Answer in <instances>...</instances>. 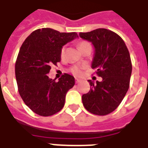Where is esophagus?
Masks as SVG:
<instances>
[{
    "mask_svg": "<svg viewBox=\"0 0 148 148\" xmlns=\"http://www.w3.org/2000/svg\"><path fill=\"white\" fill-rule=\"evenodd\" d=\"M80 81V79H78V78H75V82L77 83H77H79Z\"/></svg>",
    "mask_w": 148,
    "mask_h": 148,
    "instance_id": "34e87169",
    "label": "esophagus"
}]
</instances>
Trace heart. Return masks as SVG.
Returning <instances> with one entry per match:
<instances>
[{
    "instance_id": "obj_1",
    "label": "heart",
    "mask_w": 148,
    "mask_h": 148,
    "mask_svg": "<svg viewBox=\"0 0 148 148\" xmlns=\"http://www.w3.org/2000/svg\"><path fill=\"white\" fill-rule=\"evenodd\" d=\"M89 45H90V44H89L88 42H80L78 45H79V49L81 50L83 48H84L85 46ZM64 50H65V49H64V47H63L62 49V50H61V55H62V56H63L64 54ZM71 72L74 74H75V75H80V74H81V69H80V68L77 67V66H75V67H73V68H71Z\"/></svg>"
}]
</instances>
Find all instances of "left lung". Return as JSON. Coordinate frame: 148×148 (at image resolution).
<instances>
[{
    "label": "left lung",
    "mask_w": 148,
    "mask_h": 148,
    "mask_svg": "<svg viewBox=\"0 0 148 148\" xmlns=\"http://www.w3.org/2000/svg\"><path fill=\"white\" fill-rule=\"evenodd\" d=\"M81 39L94 47L91 68L102 81L89 80L90 90L82 96L85 109L91 113L106 116L119 106L129 87L132 65L130 54L121 37L106 29L80 32Z\"/></svg>",
    "instance_id": "obj_1"
}]
</instances>
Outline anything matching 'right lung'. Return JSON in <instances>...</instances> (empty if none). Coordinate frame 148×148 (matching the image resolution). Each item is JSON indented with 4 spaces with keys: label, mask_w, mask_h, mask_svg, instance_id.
I'll return each instance as SVG.
<instances>
[{
    "label": "right lung",
    "mask_w": 148,
    "mask_h": 148,
    "mask_svg": "<svg viewBox=\"0 0 148 148\" xmlns=\"http://www.w3.org/2000/svg\"><path fill=\"white\" fill-rule=\"evenodd\" d=\"M77 37L76 32L42 28L33 31L23 43L15 64L16 79L20 97L35 113L52 116L64 107L74 77L64 74L57 82L48 74L51 64L61 62L62 47Z\"/></svg>",
    "instance_id": "add662e5"
}]
</instances>
